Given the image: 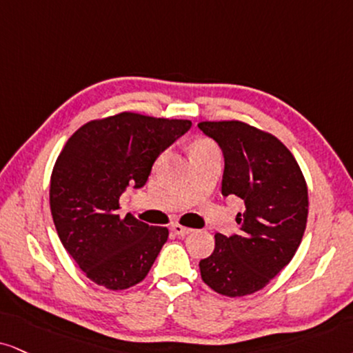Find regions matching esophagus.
I'll return each mask as SVG.
<instances>
[{"label": "esophagus", "mask_w": 353, "mask_h": 353, "mask_svg": "<svg viewBox=\"0 0 353 353\" xmlns=\"http://www.w3.org/2000/svg\"><path fill=\"white\" fill-rule=\"evenodd\" d=\"M170 229H172L173 234H176V236H188L193 229L190 228H185V225H180V224H172L170 225Z\"/></svg>", "instance_id": "esophagus-1"}]
</instances>
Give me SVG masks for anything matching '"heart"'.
I'll use <instances>...</instances> for the list:
<instances>
[{
  "mask_svg": "<svg viewBox=\"0 0 353 353\" xmlns=\"http://www.w3.org/2000/svg\"><path fill=\"white\" fill-rule=\"evenodd\" d=\"M216 145L212 143L210 139H198L194 142L193 149H191V154H196V152H206V150H214Z\"/></svg>",
  "mask_w": 353,
  "mask_h": 353,
  "instance_id": "obj_1",
  "label": "heart"
}]
</instances>
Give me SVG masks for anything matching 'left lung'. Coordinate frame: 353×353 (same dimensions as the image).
I'll list each match as a JSON object with an SVG mask.
<instances>
[{
  "label": "left lung",
  "mask_w": 353,
  "mask_h": 353,
  "mask_svg": "<svg viewBox=\"0 0 353 353\" xmlns=\"http://www.w3.org/2000/svg\"><path fill=\"white\" fill-rule=\"evenodd\" d=\"M224 154L223 194L243 199L239 236L216 234L199 262L203 281L216 293L241 298L265 288L291 262L307 223V185L299 165L273 134L242 121H203Z\"/></svg>",
  "instance_id": "left-lung-1"
}]
</instances>
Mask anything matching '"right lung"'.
<instances>
[{
  "label": "right lung",
  "mask_w": 353,
  "mask_h": 353,
  "mask_svg": "<svg viewBox=\"0 0 353 353\" xmlns=\"http://www.w3.org/2000/svg\"><path fill=\"white\" fill-rule=\"evenodd\" d=\"M190 128L188 119L124 111L81 125L57 157L52 219L65 250L93 283L119 291L147 276L168 229L121 217L119 198L128 186L145 185L157 157Z\"/></svg>",
  "instance_id": "1"
}]
</instances>
